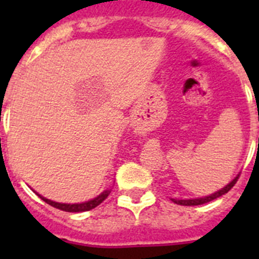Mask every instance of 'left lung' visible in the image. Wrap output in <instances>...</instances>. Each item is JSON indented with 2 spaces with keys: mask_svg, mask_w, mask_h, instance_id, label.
I'll return each instance as SVG.
<instances>
[{
  "mask_svg": "<svg viewBox=\"0 0 259 259\" xmlns=\"http://www.w3.org/2000/svg\"><path fill=\"white\" fill-rule=\"evenodd\" d=\"M240 174H237L235 178H233L232 180H231L230 183H228L226 187H223L222 189H219V191L214 192L212 194H209V196H205V197H200V198H189V200H178V198H171V201L175 203H178V205H183V206H196V205H202V203H206V202H210V201L215 200V198L221 197V196H223V194L227 193L228 191H230L231 188H232L233 185L236 184L237 179H239Z\"/></svg>",
  "mask_w": 259,
  "mask_h": 259,
  "instance_id": "obj_1",
  "label": "left lung"
}]
</instances>
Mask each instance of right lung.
I'll list each match as a JSON object with an SVG mask.
<instances>
[{"instance_id": "obj_1", "label": "right lung", "mask_w": 259, "mask_h": 259, "mask_svg": "<svg viewBox=\"0 0 259 259\" xmlns=\"http://www.w3.org/2000/svg\"><path fill=\"white\" fill-rule=\"evenodd\" d=\"M110 192H111V189H106V191L101 192V193L98 194L97 197L92 198V200H89V201H85V202H80V203L56 202V201H52V200H49V198H45L44 196L38 194L37 192H35V193L37 194L41 200L45 201L47 203H49L50 206L56 207V209L63 210V211H68V212H83V211H88V210H92V209H95V207H97L98 205L102 202V201L106 200L107 196L110 194Z\"/></svg>"}]
</instances>
